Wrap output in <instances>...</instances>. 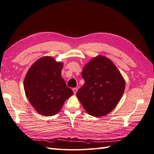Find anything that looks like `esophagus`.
Masks as SVG:
<instances>
[{
  "instance_id": "obj_1",
  "label": "esophagus",
  "mask_w": 154,
  "mask_h": 154,
  "mask_svg": "<svg viewBox=\"0 0 154 154\" xmlns=\"http://www.w3.org/2000/svg\"><path fill=\"white\" fill-rule=\"evenodd\" d=\"M72 91H73V92H74V94H76V93L77 92V91H78V88H72Z\"/></svg>"
}]
</instances>
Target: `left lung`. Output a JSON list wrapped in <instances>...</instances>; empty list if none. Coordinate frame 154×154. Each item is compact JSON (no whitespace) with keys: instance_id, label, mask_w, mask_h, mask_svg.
<instances>
[{"instance_id":"left-lung-1","label":"left lung","mask_w":154,"mask_h":154,"mask_svg":"<svg viewBox=\"0 0 154 154\" xmlns=\"http://www.w3.org/2000/svg\"><path fill=\"white\" fill-rule=\"evenodd\" d=\"M82 76L85 83L76 95L87 112L94 117L110 113L119 103L125 88L124 79L114 63L98 56L85 66Z\"/></svg>"}]
</instances>
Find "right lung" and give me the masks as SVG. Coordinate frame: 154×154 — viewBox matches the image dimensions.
<instances>
[{
    "label": "right lung",
    "mask_w": 154,
    "mask_h": 154,
    "mask_svg": "<svg viewBox=\"0 0 154 154\" xmlns=\"http://www.w3.org/2000/svg\"><path fill=\"white\" fill-rule=\"evenodd\" d=\"M62 67V63L45 57L37 60L26 74V95L40 114L51 116L57 114L73 94L61 77Z\"/></svg>",
    "instance_id": "obj_1"
}]
</instances>
